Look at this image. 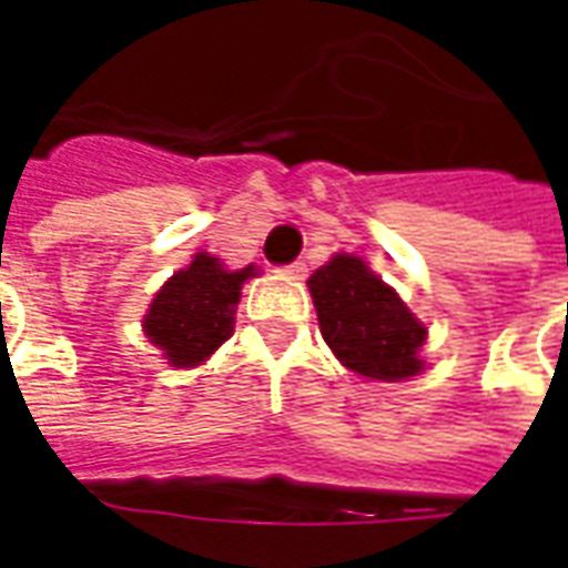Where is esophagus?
<instances>
[{
	"instance_id": "1",
	"label": "esophagus",
	"mask_w": 568,
	"mask_h": 568,
	"mask_svg": "<svg viewBox=\"0 0 568 568\" xmlns=\"http://www.w3.org/2000/svg\"><path fill=\"white\" fill-rule=\"evenodd\" d=\"M285 273H288L292 280H304V273H307V264H304V261H292V264H285Z\"/></svg>"
}]
</instances>
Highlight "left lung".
I'll return each instance as SVG.
<instances>
[{"label":"left lung","mask_w":568,"mask_h":568,"mask_svg":"<svg viewBox=\"0 0 568 568\" xmlns=\"http://www.w3.org/2000/svg\"><path fill=\"white\" fill-rule=\"evenodd\" d=\"M325 344L346 368L371 381H405L423 371L426 328L365 261L334 255L307 280Z\"/></svg>","instance_id":"obj_1"}]
</instances>
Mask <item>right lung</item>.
<instances>
[{
	"label": "right lung",
	"mask_w": 568,
	"mask_h": 568,
	"mask_svg": "<svg viewBox=\"0 0 568 568\" xmlns=\"http://www.w3.org/2000/svg\"><path fill=\"white\" fill-rule=\"evenodd\" d=\"M255 267L227 271L206 252L194 255L185 271L173 273L151 301L142 328L175 368L200 365L234 332L240 288Z\"/></svg>",
	"instance_id": "obj_1"
}]
</instances>
